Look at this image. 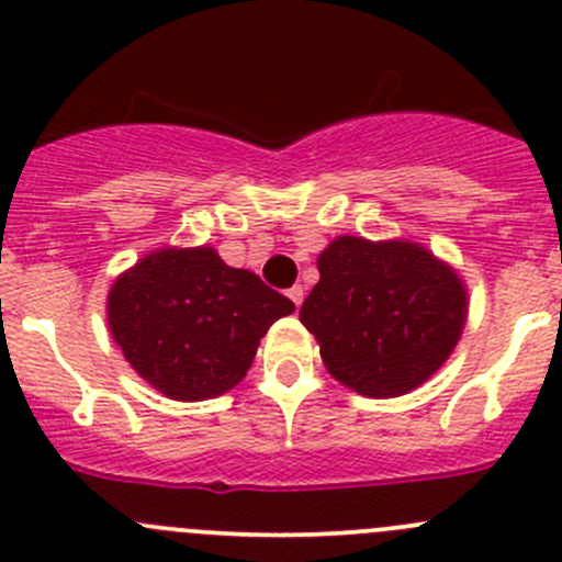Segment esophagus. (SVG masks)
I'll list each match as a JSON object with an SVG mask.
<instances>
[{
  "label": "esophagus",
  "mask_w": 562,
  "mask_h": 562,
  "mask_svg": "<svg viewBox=\"0 0 562 562\" xmlns=\"http://www.w3.org/2000/svg\"><path fill=\"white\" fill-rule=\"evenodd\" d=\"M288 299H291V302L296 304V307H302V302H304V288H302V285L288 288Z\"/></svg>",
  "instance_id": "1"
}]
</instances>
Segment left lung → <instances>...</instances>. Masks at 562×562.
Segmentation results:
<instances>
[{"mask_svg": "<svg viewBox=\"0 0 562 562\" xmlns=\"http://www.w3.org/2000/svg\"><path fill=\"white\" fill-rule=\"evenodd\" d=\"M317 269L321 282L299 315L339 383L378 400L400 396L449 359L464 326V288L427 249L339 236Z\"/></svg>", "mask_w": 562, "mask_h": 562, "instance_id": "8db88e82", "label": "left lung"}]
</instances>
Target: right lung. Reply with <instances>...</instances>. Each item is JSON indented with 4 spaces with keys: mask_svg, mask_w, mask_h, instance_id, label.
<instances>
[{
    "mask_svg": "<svg viewBox=\"0 0 562 562\" xmlns=\"http://www.w3.org/2000/svg\"><path fill=\"white\" fill-rule=\"evenodd\" d=\"M293 302L258 274L231 269L212 247L160 249L108 293L124 359L171 400L225 394L247 375L260 337Z\"/></svg>",
    "mask_w": 562,
    "mask_h": 562,
    "instance_id": "right-lung-1",
    "label": "right lung"
}]
</instances>
